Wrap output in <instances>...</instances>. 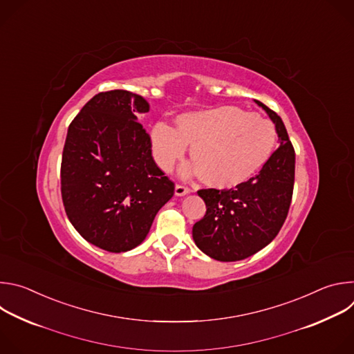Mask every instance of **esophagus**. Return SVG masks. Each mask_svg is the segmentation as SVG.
Listing matches in <instances>:
<instances>
[{"instance_id":"1","label":"esophagus","mask_w":354,"mask_h":354,"mask_svg":"<svg viewBox=\"0 0 354 354\" xmlns=\"http://www.w3.org/2000/svg\"><path fill=\"white\" fill-rule=\"evenodd\" d=\"M187 193H190V189L187 186H183V185H179V183L175 186V194L176 196H185Z\"/></svg>"}]
</instances>
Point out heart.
Listing matches in <instances>:
<instances>
[{
  "label": "heart",
  "instance_id": "1",
  "mask_svg": "<svg viewBox=\"0 0 354 354\" xmlns=\"http://www.w3.org/2000/svg\"><path fill=\"white\" fill-rule=\"evenodd\" d=\"M175 122L176 129L160 122L151 130L157 165L171 172L190 145L193 164L185 175H198L201 182L217 189L238 186L254 176L270 158L276 142L270 120L238 106L186 112Z\"/></svg>",
  "mask_w": 354,
  "mask_h": 354
}]
</instances>
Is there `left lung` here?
<instances>
[{"instance_id":"obj_1","label":"left lung","mask_w":354,"mask_h":354,"mask_svg":"<svg viewBox=\"0 0 354 354\" xmlns=\"http://www.w3.org/2000/svg\"><path fill=\"white\" fill-rule=\"evenodd\" d=\"M262 106L276 124L280 145L261 172L231 189H200L206 214L193 225L200 250L216 261L235 262L257 254L283 227L294 189L295 151L281 118Z\"/></svg>"}]
</instances>
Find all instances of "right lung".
<instances>
[{"instance_id": "1", "label": "right lung", "mask_w": 354, "mask_h": 354, "mask_svg": "<svg viewBox=\"0 0 354 354\" xmlns=\"http://www.w3.org/2000/svg\"><path fill=\"white\" fill-rule=\"evenodd\" d=\"M147 100L129 91L99 92L68 126L62 158L66 214L92 245L120 254L140 245L175 183L151 156L136 119Z\"/></svg>"}]
</instances>
